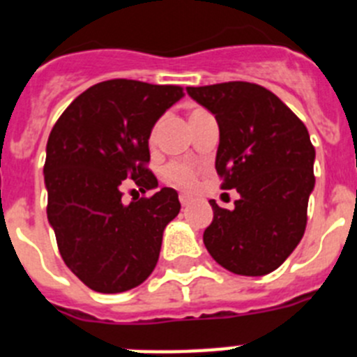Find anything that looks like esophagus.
<instances>
[{
	"instance_id": "esophagus-1",
	"label": "esophagus",
	"mask_w": 357,
	"mask_h": 357,
	"mask_svg": "<svg viewBox=\"0 0 357 357\" xmlns=\"http://www.w3.org/2000/svg\"><path fill=\"white\" fill-rule=\"evenodd\" d=\"M178 200H181V204L182 206H189V204H191V202H193V197H191V195H188V193H181L178 195Z\"/></svg>"
}]
</instances>
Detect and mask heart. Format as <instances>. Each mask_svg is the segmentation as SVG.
<instances>
[{"label": "heart", "instance_id": "obj_1", "mask_svg": "<svg viewBox=\"0 0 357 357\" xmlns=\"http://www.w3.org/2000/svg\"><path fill=\"white\" fill-rule=\"evenodd\" d=\"M207 114L206 110L200 109V107H191L189 109V121L191 119H197L198 116ZM157 137V128L150 132V144L155 143ZM200 168H198V164L191 162V160H173L169 162L166 168H164V178L169 182V184H175L178 188L184 189H191L195 184H197V176Z\"/></svg>", "mask_w": 357, "mask_h": 357}]
</instances>
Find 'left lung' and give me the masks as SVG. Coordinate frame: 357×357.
<instances>
[{
	"mask_svg": "<svg viewBox=\"0 0 357 357\" xmlns=\"http://www.w3.org/2000/svg\"><path fill=\"white\" fill-rule=\"evenodd\" d=\"M216 118V172L236 189L234 209L209 200L214 218L204 245L218 264L259 277L288 259L304 236L314 188V146L304 123L272 91L250 82L188 87Z\"/></svg>",
	"mask_w": 357,
	"mask_h": 357,
	"instance_id": "8db88e82",
	"label": "left lung"
}]
</instances>
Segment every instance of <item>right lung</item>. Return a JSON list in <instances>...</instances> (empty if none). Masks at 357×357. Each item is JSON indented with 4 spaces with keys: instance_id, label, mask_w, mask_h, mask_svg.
Here are the masks:
<instances>
[{
    "instance_id": "add662e5",
    "label": "right lung",
    "mask_w": 357,
    "mask_h": 357,
    "mask_svg": "<svg viewBox=\"0 0 357 357\" xmlns=\"http://www.w3.org/2000/svg\"><path fill=\"white\" fill-rule=\"evenodd\" d=\"M184 96L178 85L107 80L62 112L46 144L48 222L66 266L87 288L121 293L139 286L159 261L162 232L181 211L175 189L125 206L121 182L159 185L146 168L157 119Z\"/></svg>"
}]
</instances>
